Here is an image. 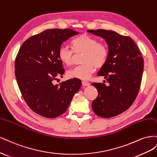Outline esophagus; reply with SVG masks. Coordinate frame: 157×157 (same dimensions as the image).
Masks as SVG:
<instances>
[{
    "instance_id": "obj_1",
    "label": "esophagus",
    "mask_w": 157,
    "mask_h": 157,
    "mask_svg": "<svg viewBox=\"0 0 157 157\" xmlns=\"http://www.w3.org/2000/svg\"><path fill=\"white\" fill-rule=\"evenodd\" d=\"M82 85H83V86H90V83H89L87 82L83 81V82H82Z\"/></svg>"
}]
</instances>
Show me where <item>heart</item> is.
Returning <instances> with one entry per match:
<instances>
[{
	"label": "heart",
	"instance_id": "1",
	"mask_svg": "<svg viewBox=\"0 0 157 157\" xmlns=\"http://www.w3.org/2000/svg\"><path fill=\"white\" fill-rule=\"evenodd\" d=\"M72 50L76 55L83 53V65L75 67L68 71L70 78L86 80L94 73L95 67H103L109 57V48L106 44L98 43L97 39L87 34H82L73 39L71 41ZM58 55L60 60L67 66L74 63V53L68 48L62 47L59 48Z\"/></svg>",
	"mask_w": 157,
	"mask_h": 157
}]
</instances>
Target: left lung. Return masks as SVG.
I'll use <instances>...</instances> for the list:
<instances>
[{"label":"left lung","instance_id":"1","mask_svg":"<svg viewBox=\"0 0 157 157\" xmlns=\"http://www.w3.org/2000/svg\"><path fill=\"white\" fill-rule=\"evenodd\" d=\"M87 31L103 38L109 47L108 59L97 75L104 76L109 86L91 84L98 91L92 109L101 117H114L128 110L135 101L141 86L144 60L131 37L110 30Z\"/></svg>","mask_w":157,"mask_h":157}]
</instances>
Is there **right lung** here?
Returning <instances> with one entry per match:
<instances>
[{"mask_svg": "<svg viewBox=\"0 0 157 157\" xmlns=\"http://www.w3.org/2000/svg\"><path fill=\"white\" fill-rule=\"evenodd\" d=\"M78 33L71 29L44 30L27 39L16 56L15 75L21 95L29 108L43 117L53 118L64 113L82 86L77 78L52 83L64 74L59 48Z\"/></svg>", "mask_w": 157, "mask_h": 157, "instance_id": "obj_1", "label": "right lung"}]
</instances>
